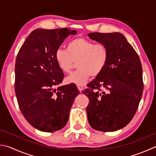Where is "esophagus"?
I'll use <instances>...</instances> for the list:
<instances>
[{"mask_svg":"<svg viewBox=\"0 0 156 156\" xmlns=\"http://www.w3.org/2000/svg\"><path fill=\"white\" fill-rule=\"evenodd\" d=\"M77 88H78V90H79V92H81V91L83 90V87H82V86H77Z\"/></svg>","mask_w":156,"mask_h":156,"instance_id":"1","label":"esophagus"}]
</instances>
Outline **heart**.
Masks as SVG:
<instances>
[{
    "label": "heart",
    "instance_id": "b5f03b06",
    "mask_svg": "<svg viewBox=\"0 0 156 156\" xmlns=\"http://www.w3.org/2000/svg\"><path fill=\"white\" fill-rule=\"evenodd\" d=\"M55 60L64 73H69L77 62V71L66 77L69 83L83 86L90 75L96 77L102 73L107 63L108 51L102 44H94L83 38H77L70 41L66 51L58 49L55 52Z\"/></svg>",
    "mask_w": 156,
    "mask_h": 156
}]
</instances>
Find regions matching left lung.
<instances>
[{"mask_svg": "<svg viewBox=\"0 0 156 156\" xmlns=\"http://www.w3.org/2000/svg\"><path fill=\"white\" fill-rule=\"evenodd\" d=\"M87 36L105 45L108 51L105 69L83 91L90 100L86 107L88 122L98 131L118 130L133 118L143 95L140 58L119 32H92ZM101 87L107 91L101 93Z\"/></svg>", "mask_w": 156, "mask_h": 156, "instance_id": "1", "label": "left lung"}]
</instances>
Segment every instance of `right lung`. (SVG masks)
<instances>
[{"mask_svg":"<svg viewBox=\"0 0 156 156\" xmlns=\"http://www.w3.org/2000/svg\"><path fill=\"white\" fill-rule=\"evenodd\" d=\"M76 34V30L66 28L36 29L17 54L15 66L17 102L25 119L41 131L53 133L64 128L79 94L74 83L54 89L64 77L55 60V52L69 35Z\"/></svg>","mask_w":156,"mask_h":156,"instance_id":"1","label":"right lung"}]
</instances>
